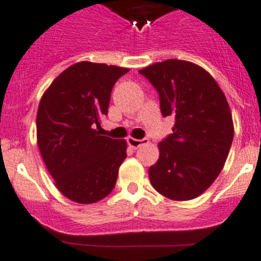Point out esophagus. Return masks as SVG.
<instances>
[{"mask_svg": "<svg viewBox=\"0 0 261 261\" xmlns=\"http://www.w3.org/2000/svg\"><path fill=\"white\" fill-rule=\"evenodd\" d=\"M149 142L147 138L144 139H134V138H127V144L130 145L133 149H138L139 147H142V145L147 144Z\"/></svg>", "mask_w": 261, "mask_h": 261, "instance_id": "1", "label": "esophagus"}]
</instances>
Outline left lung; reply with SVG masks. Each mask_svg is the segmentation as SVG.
I'll return each mask as SVG.
<instances>
[{
	"mask_svg": "<svg viewBox=\"0 0 261 261\" xmlns=\"http://www.w3.org/2000/svg\"><path fill=\"white\" fill-rule=\"evenodd\" d=\"M139 73L157 90L162 116L175 118L148 171L153 188L175 201L196 198L220 174L233 142L225 95L203 68L186 60L155 63Z\"/></svg>",
	"mask_w": 261,
	"mask_h": 261,
	"instance_id": "1",
	"label": "left lung"
}]
</instances>
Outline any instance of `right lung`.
I'll return each mask as SVG.
<instances>
[{
	"mask_svg": "<svg viewBox=\"0 0 261 261\" xmlns=\"http://www.w3.org/2000/svg\"><path fill=\"white\" fill-rule=\"evenodd\" d=\"M127 68L81 62L54 80L40 101L37 143L48 172L67 198L94 203L113 191L125 140L103 136L112 89Z\"/></svg>",
	"mask_w": 261,
	"mask_h": 261,
	"instance_id": "1",
	"label": "right lung"
}]
</instances>
